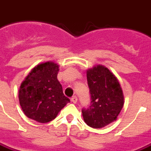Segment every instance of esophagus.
Listing matches in <instances>:
<instances>
[{
  "instance_id": "34e87169",
  "label": "esophagus",
  "mask_w": 151,
  "mask_h": 151,
  "mask_svg": "<svg viewBox=\"0 0 151 151\" xmlns=\"http://www.w3.org/2000/svg\"><path fill=\"white\" fill-rule=\"evenodd\" d=\"M70 101L71 102H73V104H76L77 103V101H78V97H77L76 96H73V97L70 99Z\"/></svg>"
}]
</instances>
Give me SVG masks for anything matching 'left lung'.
<instances>
[{"label":"left lung","mask_w":151,"mask_h":151,"mask_svg":"<svg viewBox=\"0 0 151 151\" xmlns=\"http://www.w3.org/2000/svg\"><path fill=\"white\" fill-rule=\"evenodd\" d=\"M86 76L91 104L82 109V116L88 126L101 128L116 120L124 104L123 90L116 77L104 65H94Z\"/></svg>","instance_id":"8db88e82"}]
</instances>
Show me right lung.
<instances>
[{
    "mask_svg": "<svg viewBox=\"0 0 151 151\" xmlns=\"http://www.w3.org/2000/svg\"><path fill=\"white\" fill-rule=\"evenodd\" d=\"M58 71L59 65L54 62L40 63L22 81L19 104L29 119L42 124L51 121L70 102L58 81Z\"/></svg>",
    "mask_w": 151,
    "mask_h": 151,
    "instance_id": "obj_1",
    "label": "right lung"
}]
</instances>
